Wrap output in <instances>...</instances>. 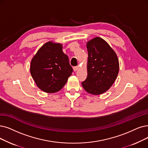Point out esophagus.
Returning <instances> with one entry per match:
<instances>
[{"mask_svg": "<svg viewBox=\"0 0 148 148\" xmlns=\"http://www.w3.org/2000/svg\"><path fill=\"white\" fill-rule=\"evenodd\" d=\"M79 69V66L73 67V70H74V72H76V71H77Z\"/></svg>", "mask_w": 148, "mask_h": 148, "instance_id": "obj_1", "label": "esophagus"}]
</instances>
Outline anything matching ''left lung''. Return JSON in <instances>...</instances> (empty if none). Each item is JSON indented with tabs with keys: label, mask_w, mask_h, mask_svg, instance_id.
Listing matches in <instances>:
<instances>
[{
	"label": "left lung",
	"mask_w": 148,
	"mask_h": 148,
	"mask_svg": "<svg viewBox=\"0 0 148 148\" xmlns=\"http://www.w3.org/2000/svg\"><path fill=\"white\" fill-rule=\"evenodd\" d=\"M87 76L82 82L84 90L93 95L106 92L114 84L119 72V62L115 52L101 38L87 43Z\"/></svg>",
	"instance_id": "obj_1"
}]
</instances>
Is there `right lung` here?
Segmentation results:
<instances>
[{
  "label": "right lung",
  "mask_w": 148,
  "mask_h": 148,
  "mask_svg": "<svg viewBox=\"0 0 148 148\" xmlns=\"http://www.w3.org/2000/svg\"><path fill=\"white\" fill-rule=\"evenodd\" d=\"M62 45L51 41L40 47L31 61L30 73L37 86L47 93L60 91L72 75L73 69Z\"/></svg>",
  "instance_id": "obj_1"
}]
</instances>
